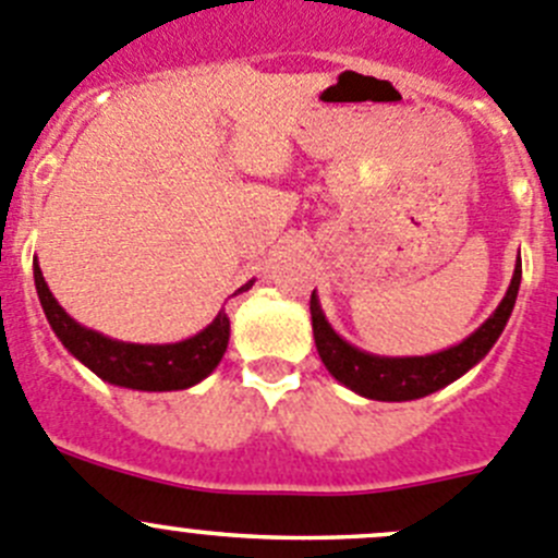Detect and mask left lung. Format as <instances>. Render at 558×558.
<instances>
[{"instance_id":"left-lung-1","label":"left lung","mask_w":558,"mask_h":558,"mask_svg":"<svg viewBox=\"0 0 558 558\" xmlns=\"http://www.w3.org/2000/svg\"><path fill=\"white\" fill-rule=\"evenodd\" d=\"M520 275H523V267H520L518 253L512 283H509L507 294L498 303V308L493 311L490 319L484 322L478 330H473L465 341L454 343L449 350L413 357L372 355V352L357 350L355 343L343 341L332 330L330 322H327L325 311L319 305V296L314 291L311 294V325H314L316 350H319V357L327 372L341 385L361 393V397L377 399V402H413V399L429 397L435 390L460 379L465 372H471L493 350V343L498 341L509 316H512L520 289Z\"/></svg>"}]
</instances>
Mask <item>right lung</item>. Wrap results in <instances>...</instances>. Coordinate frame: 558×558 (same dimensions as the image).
Returning <instances> with one entry per match:
<instances>
[{
	"label": "right lung",
	"mask_w": 558,
	"mask_h": 558,
	"mask_svg": "<svg viewBox=\"0 0 558 558\" xmlns=\"http://www.w3.org/2000/svg\"><path fill=\"white\" fill-rule=\"evenodd\" d=\"M33 272L40 305L54 336L76 361L85 363L104 383L132 390H184L206 379L226 355L228 338H231V319L226 311H220L211 325L184 341L129 343L71 319L46 286L38 258L33 262ZM250 286L253 280H247L233 294H242Z\"/></svg>",
	"instance_id": "add662e5"
}]
</instances>
